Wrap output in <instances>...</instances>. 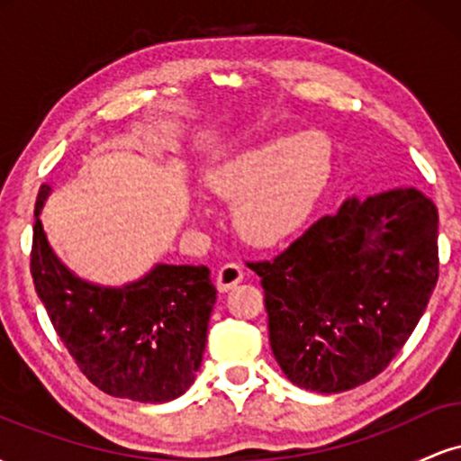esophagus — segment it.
<instances>
[{
  "label": "esophagus",
  "mask_w": 461,
  "mask_h": 461,
  "mask_svg": "<svg viewBox=\"0 0 461 461\" xmlns=\"http://www.w3.org/2000/svg\"><path fill=\"white\" fill-rule=\"evenodd\" d=\"M242 277H245V271H242L240 264L227 262L219 268V273H216V288H219L221 293H227V290H231L234 285L240 284Z\"/></svg>",
  "instance_id": "esophagus-1"
}]
</instances>
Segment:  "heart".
Returning a JSON list of instances; mask_svg holds the SVG:
<instances>
[{"mask_svg":"<svg viewBox=\"0 0 461 461\" xmlns=\"http://www.w3.org/2000/svg\"><path fill=\"white\" fill-rule=\"evenodd\" d=\"M331 173V142L303 130L238 151L205 176L216 197L234 203V225L253 242H275L305 223Z\"/></svg>","mask_w":461,"mask_h":461,"instance_id":"obj_1","label":"heart"}]
</instances>
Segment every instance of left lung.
Wrapping results in <instances>:
<instances>
[{
	"instance_id": "8db88e82",
	"label": "left lung",
	"mask_w": 461,
	"mask_h": 461,
	"mask_svg": "<svg viewBox=\"0 0 461 461\" xmlns=\"http://www.w3.org/2000/svg\"><path fill=\"white\" fill-rule=\"evenodd\" d=\"M260 275L284 375L314 393L377 377L403 348L438 282V210L416 188L347 199Z\"/></svg>"
}]
</instances>
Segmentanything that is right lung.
I'll return each mask as SVG.
<instances>
[{"mask_svg":"<svg viewBox=\"0 0 461 461\" xmlns=\"http://www.w3.org/2000/svg\"><path fill=\"white\" fill-rule=\"evenodd\" d=\"M34 205L30 271L51 325L77 368L105 394L140 403L177 399L194 382L216 290L205 267L158 264L139 282L102 288L79 279L51 251Z\"/></svg>","mask_w":461,"mask_h":461,"instance_id":"1","label":"right lung"}]
</instances>
